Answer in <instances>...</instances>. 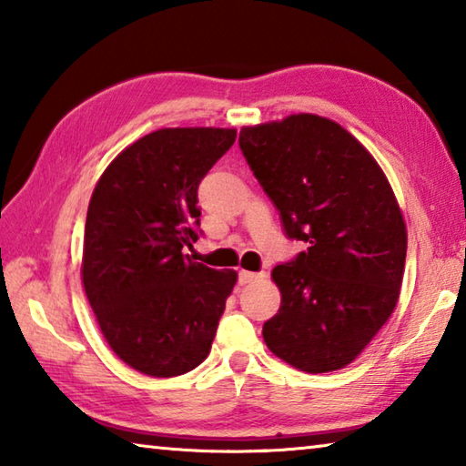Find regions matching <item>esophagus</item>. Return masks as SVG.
<instances>
[{"label": "esophagus", "instance_id": "1", "mask_svg": "<svg viewBox=\"0 0 466 466\" xmlns=\"http://www.w3.org/2000/svg\"><path fill=\"white\" fill-rule=\"evenodd\" d=\"M258 278H261V273H252V271H244V269H240L238 271V283H250V281H257Z\"/></svg>", "mask_w": 466, "mask_h": 466}]
</instances>
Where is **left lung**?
Returning a JSON list of instances; mask_svg holds the SVG:
<instances>
[{
	"label": "left lung",
	"instance_id": "8db88e82",
	"mask_svg": "<svg viewBox=\"0 0 466 466\" xmlns=\"http://www.w3.org/2000/svg\"><path fill=\"white\" fill-rule=\"evenodd\" d=\"M240 149L306 250L271 271L281 306L263 325L275 356L302 372L356 360L394 310L407 228L384 172L341 125L317 115L242 127Z\"/></svg>",
	"mask_w": 466,
	"mask_h": 466
}]
</instances>
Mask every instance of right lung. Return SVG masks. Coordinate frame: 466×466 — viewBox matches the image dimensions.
<instances>
[{"label": "right lung", "mask_w": 466, "mask_h": 466, "mask_svg": "<svg viewBox=\"0 0 466 466\" xmlns=\"http://www.w3.org/2000/svg\"><path fill=\"white\" fill-rule=\"evenodd\" d=\"M234 129H157L108 164L86 216L82 281L116 356L172 378L208 358L236 271L183 255L199 238L197 188Z\"/></svg>", "instance_id": "add662e5"}]
</instances>
